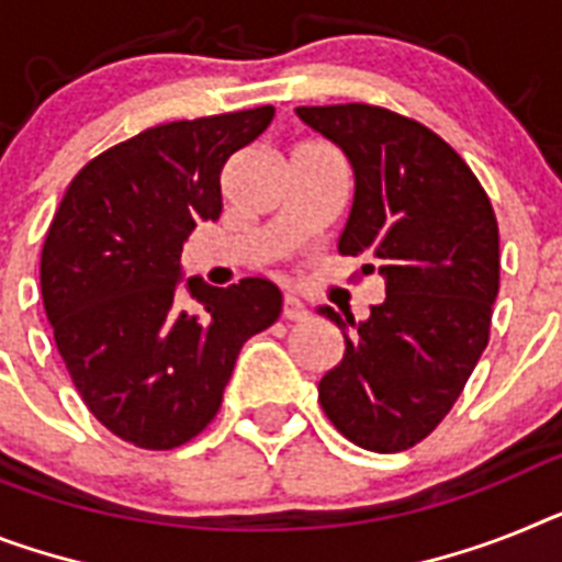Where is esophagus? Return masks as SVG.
<instances>
[{
  "label": "esophagus",
  "instance_id": "34e87169",
  "mask_svg": "<svg viewBox=\"0 0 562 562\" xmlns=\"http://www.w3.org/2000/svg\"><path fill=\"white\" fill-rule=\"evenodd\" d=\"M308 317H311L308 308L300 303V296L285 294V300H282V319H291V323H305Z\"/></svg>",
  "mask_w": 562,
  "mask_h": 562
}]
</instances>
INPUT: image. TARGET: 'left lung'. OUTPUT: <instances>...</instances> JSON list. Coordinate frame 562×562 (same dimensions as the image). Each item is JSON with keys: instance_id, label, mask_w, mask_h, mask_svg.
<instances>
[{"instance_id": "1", "label": "left lung", "mask_w": 562, "mask_h": 562, "mask_svg": "<svg viewBox=\"0 0 562 562\" xmlns=\"http://www.w3.org/2000/svg\"><path fill=\"white\" fill-rule=\"evenodd\" d=\"M296 116L351 165L337 251L366 257L362 273L385 282L369 319L317 308L346 337L339 366L319 380V405L360 449H412L451 412L488 346L497 216L463 157L419 122L360 102Z\"/></svg>"}]
</instances>
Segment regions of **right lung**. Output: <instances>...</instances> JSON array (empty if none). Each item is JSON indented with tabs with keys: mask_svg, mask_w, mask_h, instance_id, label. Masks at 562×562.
<instances>
[{
	"mask_svg": "<svg viewBox=\"0 0 562 562\" xmlns=\"http://www.w3.org/2000/svg\"><path fill=\"white\" fill-rule=\"evenodd\" d=\"M271 120L262 105L143 131L85 165L50 223L40 277L56 348L93 417L139 449L209 426L243 342L280 317L273 282L214 289L179 266L188 234L223 214L225 162Z\"/></svg>",
	"mask_w": 562,
	"mask_h": 562,
	"instance_id": "right-lung-1",
	"label": "right lung"
}]
</instances>
